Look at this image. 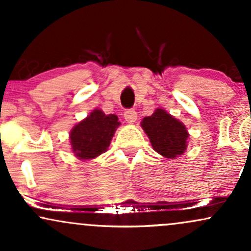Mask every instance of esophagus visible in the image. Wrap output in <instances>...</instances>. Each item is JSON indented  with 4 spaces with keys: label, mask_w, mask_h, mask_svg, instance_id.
<instances>
[{
    "label": "esophagus",
    "mask_w": 251,
    "mask_h": 251,
    "mask_svg": "<svg viewBox=\"0 0 251 251\" xmlns=\"http://www.w3.org/2000/svg\"><path fill=\"white\" fill-rule=\"evenodd\" d=\"M124 118L128 124H134L135 120H137V112L133 111V109H127L124 113Z\"/></svg>",
    "instance_id": "esophagus-1"
}]
</instances>
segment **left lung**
Returning a JSON list of instances; mask_svg holds the SVG:
<instances>
[{"mask_svg":"<svg viewBox=\"0 0 251 251\" xmlns=\"http://www.w3.org/2000/svg\"><path fill=\"white\" fill-rule=\"evenodd\" d=\"M152 148L157 153L168 159L179 157L188 149L190 137L188 128L180 120L158 107L150 117H145L140 123Z\"/></svg>","mask_w":251,"mask_h":251,"instance_id":"1","label":"left lung"}]
</instances>
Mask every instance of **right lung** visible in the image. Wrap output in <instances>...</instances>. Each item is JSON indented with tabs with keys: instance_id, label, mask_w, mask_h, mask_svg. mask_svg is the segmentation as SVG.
<instances>
[{
	"instance_id": "obj_1",
	"label": "right lung",
	"mask_w": 251,
	"mask_h": 251,
	"mask_svg": "<svg viewBox=\"0 0 251 251\" xmlns=\"http://www.w3.org/2000/svg\"><path fill=\"white\" fill-rule=\"evenodd\" d=\"M122 125L116 114L94 108L70 132L71 149L80 160H92L107 151L117 128Z\"/></svg>"
}]
</instances>
